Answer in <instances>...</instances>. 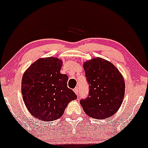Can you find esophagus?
<instances>
[{
    "label": "esophagus",
    "instance_id": "obj_1",
    "mask_svg": "<svg viewBox=\"0 0 148 148\" xmlns=\"http://www.w3.org/2000/svg\"><path fill=\"white\" fill-rule=\"evenodd\" d=\"M74 93H75L76 95H79V88H76L74 89Z\"/></svg>",
    "mask_w": 148,
    "mask_h": 148
}]
</instances>
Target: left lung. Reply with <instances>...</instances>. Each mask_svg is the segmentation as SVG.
Instances as JSON below:
<instances>
[{
    "instance_id": "8db88e82",
    "label": "left lung",
    "mask_w": 148,
    "mask_h": 148,
    "mask_svg": "<svg viewBox=\"0 0 148 148\" xmlns=\"http://www.w3.org/2000/svg\"><path fill=\"white\" fill-rule=\"evenodd\" d=\"M90 91L87 99L80 101L86 114L104 119L118 111L125 95V81L112 63L102 58H93L83 63Z\"/></svg>"
}]
</instances>
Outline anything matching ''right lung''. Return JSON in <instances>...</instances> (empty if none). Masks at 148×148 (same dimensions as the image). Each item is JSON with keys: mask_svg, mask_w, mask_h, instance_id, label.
I'll use <instances>...</instances> for the list:
<instances>
[{"mask_svg": "<svg viewBox=\"0 0 148 148\" xmlns=\"http://www.w3.org/2000/svg\"><path fill=\"white\" fill-rule=\"evenodd\" d=\"M63 61L56 57L41 58L26 69L21 81L24 103L29 113L43 121L63 116L68 103L77 99L68 88V76L60 74Z\"/></svg>", "mask_w": 148, "mask_h": 148, "instance_id": "add662e5", "label": "right lung"}]
</instances>
